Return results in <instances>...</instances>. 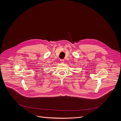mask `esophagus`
Wrapping results in <instances>:
<instances>
[{
  "mask_svg": "<svg viewBox=\"0 0 121 121\" xmlns=\"http://www.w3.org/2000/svg\"><path fill=\"white\" fill-rule=\"evenodd\" d=\"M60 61H61L62 63H64L65 60H64V59H60Z\"/></svg>",
  "mask_w": 121,
  "mask_h": 121,
  "instance_id": "1",
  "label": "esophagus"
}]
</instances>
